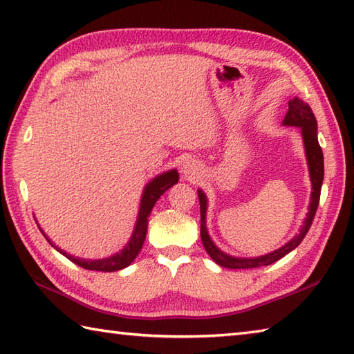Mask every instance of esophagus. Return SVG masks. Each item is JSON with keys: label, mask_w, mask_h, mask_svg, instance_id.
<instances>
[{"label": "esophagus", "mask_w": 354, "mask_h": 354, "mask_svg": "<svg viewBox=\"0 0 354 354\" xmlns=\"http://www.w3.org/2000/svg\"><path fill=\"white\" fill-rule=\"evenodd\" d=\"M183 173L184 175H189V176H193L196 173V165L193 161H185L183 164Z\"/></svg>", "instance_id": "34e87169"}]
</instances>
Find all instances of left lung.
Returning a JSON list of instances; mask_svg holds the SVG:
<instances>
[{
    "label": "left lung",
    "instance_id": "left-lung-1",
    "mask_svg": "<svg viewBox=\"0 0 354 354\" xmlns=\"http://www.w3.org/2000/svg\"><path fill=\"white\" fill-rule=\"evenodd\" d=\"M286 126H296L301 127L304 144H306V151H307V161H308V169H310V178H311V185H313V192H311V201L308 207L307 218L304 221V225L296 236L287 242L286 245L274 250L273 253H268L266 256H259V258H233V256H228L223 253L219 248L213 244L209 233H207L205 227V210H207V199L203 192H198L199 196V204H201V239H203L204 248L207 253L210 254V258L219 264L221 267L225 268H256V267H264L270 266L273 262L279 261L283 258L287 253L301 244L302 239L306 238L307 232L310 230L311 224H313L315 214L317 210V205H319V198H321V187L324 181V155L319 142H317V122L313 110L308 106L307 102H304L299 98H295L288 102V112L286 115V120H283Z\"/></svg>",
    "mask_w": 354,
    "mask_h": 354
}]
</instances>
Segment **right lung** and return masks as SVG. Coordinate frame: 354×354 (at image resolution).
<instances>
[{"label":"right lung","mask_w":354,"mask_h":354,"mask_svg":"<svg viewBox=\"0 0 354 354\" xmlns=\"http://www.w3.org/2000/svg\"><path fill=\"white\" fill-rule=\"evenodd\" d=\"M178 171L176 170H170L165 171L162 175H159L155 178L153 181L145 185L144 195L141 199V207H140V214H138V221H136V227L135 232L131 234V238L129 241V244L124 247V250L121 253H116L115 256H110L107 259H100V261H86V259H80V258H73L72 254H67L66 252L57 250L66 256L67 259H71L75 262L76 266H80L86 270H96V272H116V270L126 268L130 266L133 259L138 256V253L141 252L142 244L145 241V234H147V223H149V216L150 212L153 209V205L156 204V201L161 198L165 192H167L173 184L178 183ZM44 234V233H43ZM46 236V234H44ZM48 241V238L46 236ZM50 242V241H48ZM52 244V242H50Z\"/></svg>","instance_id":"1"}]
</instances>
